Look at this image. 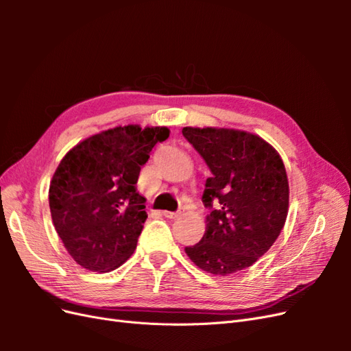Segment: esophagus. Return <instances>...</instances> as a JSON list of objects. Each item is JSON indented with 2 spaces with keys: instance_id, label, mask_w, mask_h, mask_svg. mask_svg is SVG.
Masks as SVG:
<instances>
[{
  "instance_id": "34e87169",
  "label": "esophagus",
  "mask_w": 351,
  "mask_h": 351,
  "mask_svg": "<svg viewBox=\"0 0 351 351\" xmlns=\"http://www.w3.org/2000/svg\"><path fill=\"white\" fill-rule=\"evenodd\" d=\"M162 215L165 217V218H169V219H174V218H177V217H180L182 215V212H171V210H164L162 212Z\"/></svg>"
}]
</instances>
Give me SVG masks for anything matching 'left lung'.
Listing matches in <instances>:
<instances>
[{
	"label": "left lung",
	"mask_w": 351,
	"mask_h": 351,
	"mask_svg": "<svg viewBox=\"0 0 351 351\" xmlns=\"http://www.w3.org/2000/svg\"><path fill=\"white\" fill-rule=\"evenodd\" d=\"M183 136L205 159L212 177L202 202L206 231L187 256L200 269L226 277L267 253L289 212V180L278 152L259 136L234 129L184 127Z\"/></svg>",
	"instance_id": "obj_1"
}]
</instances>
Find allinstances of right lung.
<instances>
[{"instance_id": "1", "label": "right lung", "mask_w": 351, "mask_h": 351, "mask_svg": "<svg viewBox=\"0 0 351 351\" xmlns=\"http://www.w3.org/2000/svg\"><path fill=\"white\" fill-rule=\"evenodd\" d=\"M168 136L167 127H115L88 137L61 159L49 184V209L80 267L110 272L132 256L147 218L136 187L141 167Z\"/></svg>"}]
</instances>
